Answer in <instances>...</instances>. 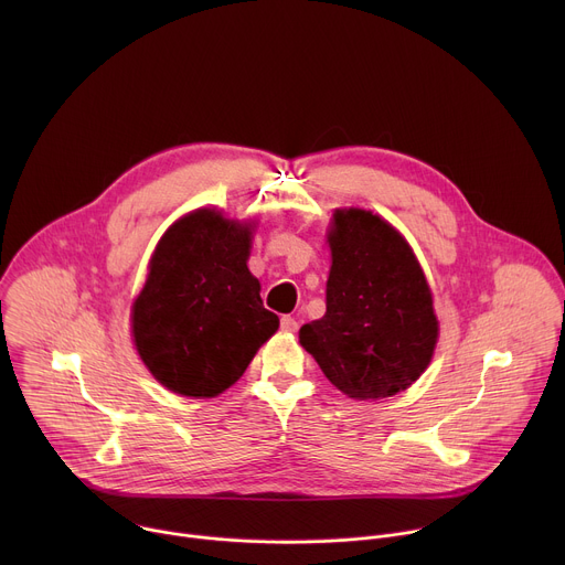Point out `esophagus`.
I'll return each instance as SVG.
<instances>
[{"label":"esophagus","mask_w":565,"mask_h":565,"mask_svg":"<svg viewBox=\"0 0 565 565\" xmlns=\"http://www.w3.org/2000/svg\"><path fill=\"white\" fill-rule=\"evenodd\" d=\"M297 319L295 317H290V315H284L281 317V331H286V333H295L297 331Z\"/></svg>","instance_id":"obj_1"}]
</instances>
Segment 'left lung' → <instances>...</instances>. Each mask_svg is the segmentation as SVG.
Returning a JSON list of instances; mask_svg holds the SVG:
<instances>
[{
    "mask_svg": "<svg viewBox=\"0 0 565 565\" xmlns=\"http://www.w3.org/2000/svg\"><path fill=\"white\" fill-rule=\"evenodd\" d=\"M333 221L327 315L303 324L299 342L349 397H388L431 362V290L409 244L386 221L366 210H338Z\"/></svg>",
    "mask_w": 565,
    "mask_h": 565,
    "instance_id": "left-lung-1",
    "label": "left lung"
}]
</instances>
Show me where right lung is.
<instances>
[{
    "mask_svg": "<svg viewBox=\"0 0 565 565\" xmlns=\"http://www.w3.org/2000/svg\"><path fill=\"white\" fill-rule=\"evenodd\" d=\"M250 236L246 223L196 210L158 241L131 329L138 355L170 391L223 393L279 329L246 266Z\"/></svg>",
    "mask_w": 565,
    "mask_h": 565,
    "instance_id": "add662e5",
    "label": "right lung"
}]
</instances>
